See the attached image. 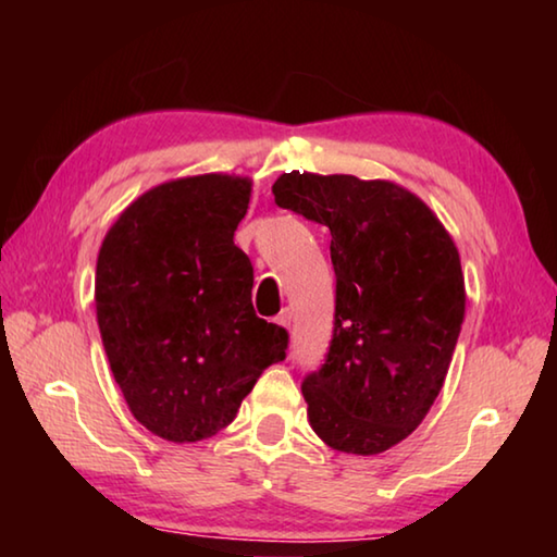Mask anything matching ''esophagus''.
Masks as SVG:
<instances>
[{
    "label": "esophagus",
    "mask_w": 557,
    "mask_h": 557,
    "mask_svg": "<svg viewBox=\"0 0 557 557\" xmlns=\"http://www.w3.org/2000/svg\"><path fill=\"white\" fill-rule=\"evenodd\" d=\"M275 322H277L282 329H289V322H292V314H289V309H282V312L275 317Z\"/></svg>",
    "instance_id": "1"
}]
</instances>
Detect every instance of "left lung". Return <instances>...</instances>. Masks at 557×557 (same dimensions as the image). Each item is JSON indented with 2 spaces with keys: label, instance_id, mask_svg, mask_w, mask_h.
<instances>
[{
  "label": "left lung",
  "instance_id": "obj_1",
  "mask_svg": "<svg viewBox=\"0 0 557 557\" xmlns=\"http://www.w3.org/2000/svg\"><path fill=\"white\" fill-rule=\"evenodd\" d=\"M272 194L332 233L334 336L301 383L309 425L332 449L381 455L445 385L467 305L457 245L420 196L385 178L289 172Z\"/></svg>",
  "mask_w": 557,
  "mask_h": 557
}]
</instances>
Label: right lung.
<instances>
[{
  "instance_id": "right-lung-1",
  "label": "right lung",
  "mask_w": 557,
  "mask_h": 557,
  "mask_svg": "<svg viewBox=\"0 0 557 557\" xmlns=\"http://www.w3.org/2000/svg\"><path fill=\"white\" fill-rule=\"evenodd\" d=\"M252 182L182 176L137 196L102 238L96 312L129 412L166 442L228 428L287 332L252 309V265L233 243Z\"/></svg>"
}]
</instances>
